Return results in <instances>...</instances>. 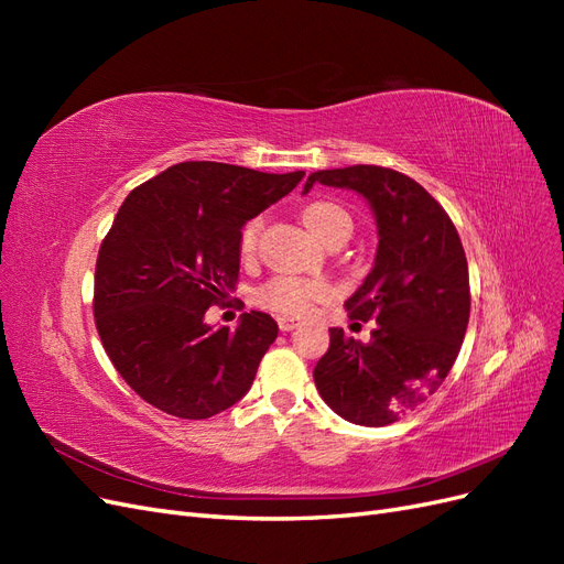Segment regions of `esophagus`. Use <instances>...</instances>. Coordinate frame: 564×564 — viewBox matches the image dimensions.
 Instances as JSON below:
<instances>
[{
    "label": "esophagus",
    "mask_w": 564,
    "mask_h": 564,
    "mask_svg": "<svg viewBox=\"0 0 564 564\" xmlns=\"http://www.w3.org/2000/svg\"><path fill=\"white\" fill-rule=\"evenodd\" d=\"M278 324H280L282 332H292V329L299 327V319L296 317H289V315H280Z\"/></svg>",
    "instance_id": "1"
}]
</instances>
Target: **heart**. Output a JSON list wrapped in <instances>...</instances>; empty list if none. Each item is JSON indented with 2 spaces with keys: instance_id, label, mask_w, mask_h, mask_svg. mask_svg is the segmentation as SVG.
I'll return each mask as SVG.
<instances>
[{
  "instance_id": "obj_1",
  "label": "heart",
  "mask_w": 564,
  "mask_h": 564,
  "mask_svg": "<svg viewBox=\"0 0 564 564\" xmlns=\"http://www.w3.org/2000/svg\"><path fill=\"white\" fill-rule=\"evenodd\" d=\"M303 224L317 237V240L324 242L332 232L340 228H350V216L332 202H313L311 207L303 209ZM259 235H261V218H251L240 232L242 259H251L256 253ZM329 296H332L329 284L319 280L272 278L259 289V303L284 315H301L305 311H311L315 303L327 301Z\"/></svg>"
}]
</instances>
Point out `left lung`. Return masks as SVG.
Returning a JSON list of instances; mask_svg holds the SVG:
<instances>
[{"label":"left lung","mask_w":564,"mask_h":564,"mask_svg":"<svg viewBox=\"0 0 564 564\" xmlns=\"http://www.w3.org/2000/svg\"><path fill=\"white\" fill-rule=\"evenodd\" d=\"M315 183L362 195L377 218L379 249L362 286L346 301L350 317L373 319L369 344L329 329V350L313 371L322 400L357 425H388L429 400L447 379L470 317L464 245L447 212L395 169H324Z\"/></svg>","instance_id":"obj_1"}]
</instances>
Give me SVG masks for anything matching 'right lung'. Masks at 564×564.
<instances>
[{
	"mask_svg": "<svg viewBox=\"0 0 564 564\" xmlns=\"http://www.w3.org/2000/svg\"><path fill=\"white\" fill-rule=\"evenodd\" d=\"M305 172L263 174L181 162L133 187L98 251L96 329L139 395L178 419H209L247 395L278 322L251 311L237 329L204 322L240 275V232Z\"/></svg>",
	"mask_w": 564,
	"mask_h": 564,
	"instance_id": "1",
	"label": "right lung"
}]
</instances>
